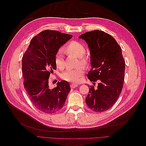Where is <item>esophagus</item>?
<instances>
[{"instance_id": "1", "label": "esophagus", "mask_w": 146, "mask_h": 146, "mask_svg": "<svg viewBox=\"0 0 146 146\" xmlns=\"http://www.w3.org/2000/svg\"><path fill=\"white\" fill-rule=\"evenodd\" d=\"M78 84H77V83H72V84H70V88H76L77 86H78Z\"/></svg>"}]
</instances>
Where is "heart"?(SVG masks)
<instances>
[{"instance_id":"b5f03b06","label":"heart","mask_w":146,"mask_h":146,"mask_svg":"<svg viewBox=\"0 0 146 146\" xmlns=\"http://www.w3.org/2000/svg\"><path fill=\"white\" fill-rule=\"evenodd\" d=\"M64 50L69 55H74L78 57L79 64L81 63L83 66L88 64V58L85 55V47L81 42L76 41H70L65 46ZM55 61L58 69H63L65 68L64 52L62 49H60L56 52ZM84 71L85 69L82 66L76 69H68L61 74V77L63 80L68 82H78L83 74Z\"/></svg>"}]
</instances>
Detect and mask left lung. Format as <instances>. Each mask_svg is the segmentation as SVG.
<instances>
[{
  "instance_id": "1",
  "label": "left lung",
  "mask_w": 146,
  "mask_h": 146,
  "mask_svg": "<svg viewBox=\"0 0 146 146\" xmlns=\"http://www.w3.org/2000/svg\"><path fill=\"white\" fill-rule=\"evenodd\" d=\"M79 38L90 50L92 68L87 77L91 82H98L97 88L90 86L86 104L94 112L105 111L116 103L123 88L125 63L122 49L115 39L101 30L86 32Z\"/></svg>"
}]
</instances>
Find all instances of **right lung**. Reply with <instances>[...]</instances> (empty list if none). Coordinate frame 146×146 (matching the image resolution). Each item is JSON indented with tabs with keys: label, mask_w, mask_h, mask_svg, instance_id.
I'll use <instances>...</instances> for the list:
<instances>
[{
	"label": "right lung",
	"mask_w": 146,
	"mask_h": 146,
	"mask_svg": "<svg viewBox=\"0 0 146 146\" xmlns=\"http://www.w3.org/2000/svg\"><path fill=\"white\" fill-rule=\"evenodd\" d=\"M72 37L59 31H42L31 39L22 58L24 88L31 102L42 112L53 114L59 111L70 91L69 83L65 80L58 82L51 89L48 79L56 69V52Z\"/></svg>",
	"instance_id": "obj_1"
}]
</instances>
